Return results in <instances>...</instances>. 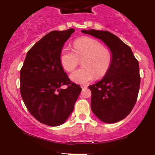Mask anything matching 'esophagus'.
Listing matches in <instances>:
<instances>
[{
    "label": "esophagus",
    "mask_w": 155,
    "mask_h": 155,
    "mask_svg": "<svg viewBox=\"0 0 155 155\" xmlns=\"http://www.w3.org/2000/svg\"><path fill=\"white\" fill-rule=\"evenodd\" d=\"M87 85H81V89H82V90H84V89H86L87 87Z\"/></svg>",
    "instance_id": "34e87169"
}]
</instances>
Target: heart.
<instances>
[{
	"label": "heart",
	"mask_w": 155,
	"mask_h": 155,
	"mask_svg": "<svg viewBox=\"0 0 155 155\" xmlns=\"http://www.w3.org/2000/svg\"><path fill=\"white\" fill-rule=\"evenodd\" d=\"M60 63L68 72H71L82 60V68L72 73L70 79L80 84H86L95 79L107 74L111 66L112 57L109 50L103 47L95 39L84 37L74 42V50L64 48L60 56Z\"/></svg>",
	"instance_id": "b5f03b06"
}]
</instances>
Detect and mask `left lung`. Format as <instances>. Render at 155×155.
<instances>
[{"instance_id":"left-lung-1","label":"left lung","mask_w":155,"mask_h":155,"mask_svg":"<svg viewBox=\"0 0 155 155\" xmlns=\"http://www.w3.org/2000/svg\"><path fill=\"white\" fill-rule=\"evenodd\" d=\"M81 32L100 39L111 51L107 74L89 89L92 112L102 122L115 123L125 118L136 104L140 83L139 64L130 47L113 33L94 29Z\"/></svg>"}]
</instances>
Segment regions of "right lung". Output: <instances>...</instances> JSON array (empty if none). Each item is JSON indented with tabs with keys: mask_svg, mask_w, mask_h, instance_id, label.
Segmentation results:
<instances>
[{
	"mask_svg": "<svg viewBox=\"0 0 155 155\" xmlns=\"http://www.w3.org/2000/svg\"><path fill=\"white\" fill-rule=\"evenodd\" d=\"M75 30L54 31L33 46L20 71V93L30 113L49 126L63 124L74 111L81 88L70 81L60 63L66 41ZM67 84L68 87H61Z\"/></svg>",
	"mask_w": 155,
	"mask_h": 155,
	"instance_id": "obj_1",
	"label": "right lung"
}]
</instances>
